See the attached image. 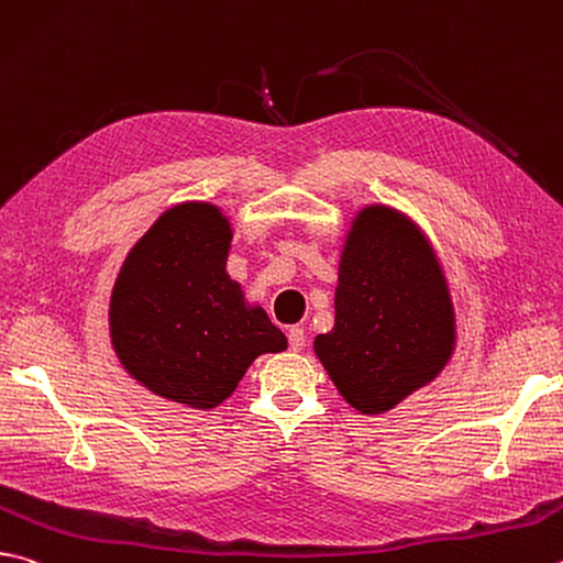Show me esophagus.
<instances>
[{"label": "esophagus", "mask_w": 563, "mask_h": 563, "mask_svg": "<svg viewBox=\"0 0 563 563\" xmlns=\"http://www.w3.org/2000/svg\"><path fill=\"white\" fill-rule=\"evenodd\" d=\"M288 344L292 352H300L305 346V330L302 327H292V330L288 332Z\"/></svg>", "instance_id": "34e87169"}]
</instances>
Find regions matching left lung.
I'll return each mask as SVG.
<instances>
[{"label": "left lung", "instance_id": "obj_1", "mask_svg": "<svg viewBox=\"0 0 563 563\" xmlns=\"http://www.w3.org/2000/svg\"><path fill=\"white\" fill-rule=\"evenodd\" d=\"M455 346V314L431 243L411 219L366 207L340 261L332 332L314 354L362 413H384L433 382Z\"/></svg>", "mask_w": 563, "mask_h": 563}]
</instances>
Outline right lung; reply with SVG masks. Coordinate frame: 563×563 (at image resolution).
I'll return each mask as SVG.
<instances>
[{
	"instance_id": "1",
	"label": "right lung",
	"mask_w": 563,
	"mask_h": 563,
	"mask_svg": "<svg viewBox=\"0 0 563 563\" xmlns=\"http://www.w3.org/2000/svg\"><path fill=\"white\" fill-rule=\"evenodd\" d=\"M231 223L211 203L172 207L122 263L110 295V336L132 379L191 408H217L255 356L285 334L229 278Z\"/></svg>"
}]
</instances>
